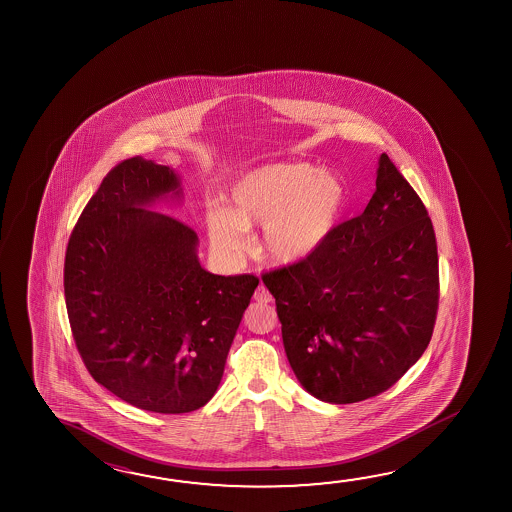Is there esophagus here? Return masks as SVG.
Wrapping results in <instances>:
<instances>
[{
  "instance_id": "34e87169",
  "label": "esophagus",
  "mask_w": 512,
  "mask_h": 512,
  "mask_svg": "<svg viewBox=\"0 0 512 512\" xmlns=\"http://www.w3.org/2000/svg\"><path fill=\"white\" fill-rule=\"evenodd\" d=\"M253 298H255V302L259 303L273 302V296H271V293H269L268 289H266L264 285H259V287H257V291L253 294Z\"/></svg>"
}]
</instances>
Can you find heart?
Returning a JSON list of instances; mask_svg holds the SVG:
<instances>
[{"mask_svg": "<svg viewBox=\"0 0 512 512\" xmlns=\"http://www.w3.org/2000/svg\"><path fill=\"white\" fill-rule=\"evenodd\" d=\"M227 202L205 216L210 246L219 257H241L250 246L248 230L262 227L264 257L277 266H296L334 234L346 207V187L334 171L277 162L235 180Z\"/></svg>", "mask_w": 512, "mask_h": 512, "instance_id": "heart-1", "label": "heart"}]
</instances>
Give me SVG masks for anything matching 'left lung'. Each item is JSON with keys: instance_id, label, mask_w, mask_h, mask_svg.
I'll use <instances>...</instances> for the list:
<instances>
[{"instance_id": "obj_1", "label": "left lung", "mask_w": 512, "mask_h": 512, "mask_svg": "<svg viewBox=\"0 0 512 512\" xmlns=\"http://www.w3.org/2000/svg\"><path fill=\"white\" fill-rule=\"evenodd\" d=\"M285 355L307 393H384L427 350L439 302L436 234L409 182L380 155L377 189L310 259L269 271Z\"/></svg>"}]
</instances>
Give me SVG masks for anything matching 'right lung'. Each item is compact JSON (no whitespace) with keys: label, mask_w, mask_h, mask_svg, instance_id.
Instances as JSON below:
<instances>
[{"label":"right lung","mask_w":512,"mask_h":512,"mask_svg":"<svg viewBox=\"0 0 512 512\" xmlns=\"http://www.w3.org/2000/svg\"><path fill=\"white\" fill-rule=\"evenodd\" d=\"M175 169L143 157L103 178L69 237L64 293L94 380L143 411H196L218 391L259 278L202 268L198 235L155 210L182 203Z\"/></svg>","instance_id":"obj_1"}]
</instances>
